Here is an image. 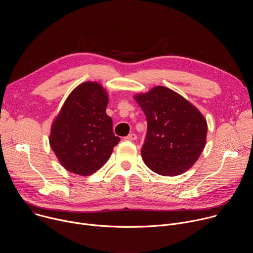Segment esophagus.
I'll use <instances>...</instances> for the list:
<instances>
[{
  "label": "esophagus",
  "mask_w": 253,
  "mask_h": 253,
  "mask_svg": "<svg viewBox=\"0 0 253 253\" xmlns=\"http://www.w3.org/2000/svg\"><path fill=\"white\" fill-rule=\"evenodd\" d=\"M125 139L128 140V141H134V140L137 139V135L134 134V133H131V134H129L128 136H126Z\"/></svg>",
  "instance_id": "34e87169"
}]
</instances>
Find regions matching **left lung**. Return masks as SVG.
Masks as SVG:
<instances>
[{"label": "left lung", "mask_w": 253, "mask_h": 253, "mask_svg": "<svg viewBox=\"0 0 253 253\" xmlns=\"http://www.w3.org/2000/svg\"><path fill=\"white\" fill-rule=\"evenodd\" d=\"M135 100L147 120L141 149L143 161L163 176L184 173L199 158L206 143L207 123L186 99L163 87H154Z\"/></svg>", "instance_id": "obj_1"}]
</instances>
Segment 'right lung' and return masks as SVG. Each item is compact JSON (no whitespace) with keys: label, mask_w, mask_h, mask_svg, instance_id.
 Segmentation results:
<instances>
[{"label":"right lung","mask_w":253,"mask_h":253,"mask_svg":"<svg viewBox=\"0 0 253 253\" xmlns=\"http://www.w3.org/2000/svg\"><path fill=\"white\" fill-rule=\"evenodd\" d=\"M108 95L98 83L86 82L68 96L52 124L50 145L70 172L90 175L109 159L120 138L106 114Z\"/></svg>","instance_id":"1"}]
</instances>
